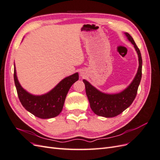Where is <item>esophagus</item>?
Listing matches in <instances>:
<instances>
[{
    "label": "esophagus",
    "instance_id": "obj_1",
    "mask_svg": "<svg viewBox=\"0 0 160 160\" xmlns=\"http://www.w3.org/2000/svg\"><path fill=\"white\" fill-rule=\"evenodd\" d=\"M80 74H81V77H83L85 76L84 72H81V73H80Z\"/></svg>",
    "mask_w": 160,
    "mask_h": 160
}]
</instances>
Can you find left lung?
<instances>
[{"label": "left lung", "mask_w": 160, "mask_h": 160, "mask_svg": "<svg viewBox=\"0 0 160 160\" xmlns=\"http://www.w3.org/2000/svg\"><path fill=\"white\" fill-rule=\"evenodd\" d=\"M128 39L132 43L138 55L139 67L133 80L126 89L118 93L108 94L100 91L89 82L83 79L85 91L89 99L90 107L93 112L99 116L113 118L122 113L132 105L137 95L138 89L142 79V59L141 52L129 33L125 32Z\"/></svg>", "instance_id": "8db88e82"}]
</instances>
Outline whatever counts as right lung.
<instances>
[{
	"label": "right lung",
	"mask_w": 160,
	"mask_h": 160,
	"mask_svg": "<svg viewBox=\"0 0 160 160\" xmlns=\"http://www.w3.org/2000/svg\"><path fill=\"white\" fill-rule=\"evenodd\" d=\"M78 79V72H75L61 81L48 93L35 95L24 89L19 83L15 65H14V80L19 100L28 112L41 119H50L59 115L67 93L72 85Z\"/></svg>",
	"instance_id": "add662e5"
}]
</instances>
